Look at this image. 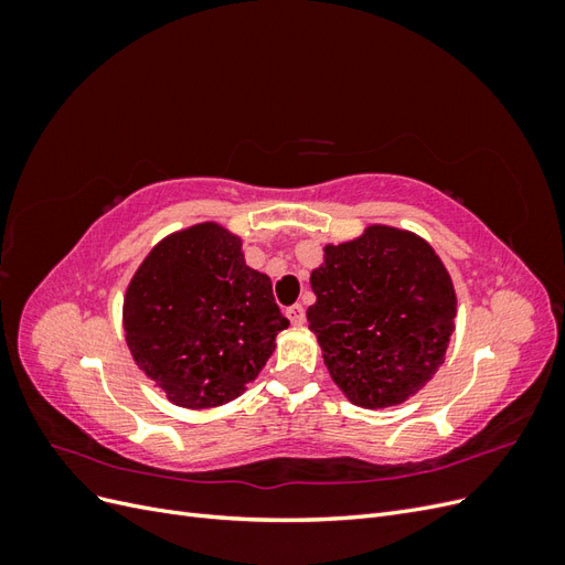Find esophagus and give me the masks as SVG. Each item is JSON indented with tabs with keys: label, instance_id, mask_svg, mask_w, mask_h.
I'll return each instance as SVG.
<instances>
[{
	"label": "esophagus",
	"instance_id": "1",
	"mask_svg": "<svg viewBox=\"0 0 565 565\" xmlns=\"http://www.w3.org/2000/svg\"><path fill=\"white\" fill-rule=\"evenodd\" d=\"M285 316L289 318V322H292V324H303V322H306V311H303V306H301V303L287 306Z\"/></svg>",
	"mask_w": 565,
	"mask_h": 565
}]
</instances>
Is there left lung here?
<instances>
[{"mask_svg": "<svg viewBox=\"0 0 565 565\" xmlns=\"http://www.w3.org/2000/svg\"><path fill=\"white\" fill-rule=\"evenodd\" d=\"M311 289L309 328L351 403L398 405L443 363L457 297L446 266L422 237L370 226L353 243L328 245Z\"/></svg>", "mask_w": 565, "mask_h": 565, "instance_id": "obj_1", "label": "left lung"}]
</instances>
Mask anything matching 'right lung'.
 <instances>
[{"mask_svg":"<svg viewBox=\"0 0 565 565\" xmlns=\"http://www.w3.org/2000/svg\"><path fill=\"white\" fill-rule=\"evenodd\" d=\"M241 247L221 226L200 224L169 235L129 282V351L181 407L241 396L289 324L270 278L245 264Z\"/></svg>","mask_w":565,"mask_h":565,"instance_id":"obj_1","label":"right lung"}]
</instances>
